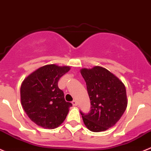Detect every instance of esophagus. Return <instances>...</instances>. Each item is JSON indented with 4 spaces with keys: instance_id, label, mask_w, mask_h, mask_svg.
Here are the masks:
<instances>
[{
    "instance_id": "esophagus-1",
    "label": "esophagus",
    "mask_w": 151,
    "mask_h": 151,
    "mask_svg": "<svg viewBox=\"0 0 151 151\" xmlns=\"http://www.w3.org/2000/svg\"><path fill=\"white\" fill-rule=\"evenodd\" d=\"M71 104H73V106H77V101H76V100H74V101H72V102H71Z\"/></svg>"
}]
</instances>
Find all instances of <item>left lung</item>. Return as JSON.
Returning <instances> with one entry per match:
<instances>
[{
	"instance_id": "8db88e82",
	"label": "left lung",
	"mask_w": 151,
	"mask_h": 151,
	"mask_svg": "<svg viewBox=\"0 0 151 151\" xmlns=\"http://www.w3.org/2000/svg\"><path fill=\"white\" fill-rule=\"evenodd\" d=\"M86 82L91 110L80 111L84 124L95 132L106 131L120 119L127 106L126 88L119 79L101 66L82 69Z\"/></svg>"
}]
</instances>
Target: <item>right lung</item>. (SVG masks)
Masks as SVG:
<instances>
[{
  "mask_svg": "<svg viewBox=\"0 0 151 151\" xmlns=\"http://www.w3.org/2000/svg\"><path fill=\"white\" fill-rule=\"evenodd\" d=\"M69 70V66L45 65L30 74L22 83V106L38 126L55 129L66 119L72 104L65 101L58 82Z\"/></svg>",
  "mask_w": 151,
  "mask_h": 151,
  "instance_id": "right-lung-1",
  "label": "right lung"
}]
</instances>
